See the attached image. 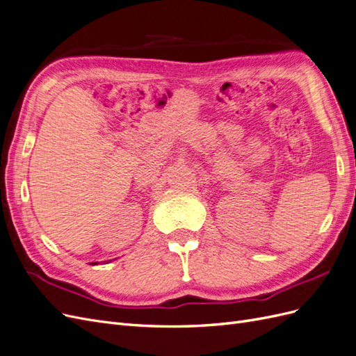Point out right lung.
Returning <instances> with one entry per match:
<instances>
[{
    "instance_id": "1",
    "label": "right lung",
    "mask_w": 356,
    "mask_h": 356,
    "mask_svg": "<svg viewBox=\"0 0 356 356\" xmlns=\"http://www.w3.org/2000/svg\"><path fill=\"white\" fill-rule=\"evenodd\" d=\"M93 264H98V263H93Z\"/></svg>"
}]
</instances>
